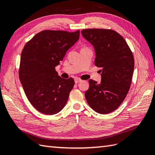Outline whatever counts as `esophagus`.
Masks as SVG:
<instances>
[{"instance_id":"34e87169","label":"esophagus","mask_w":155,"mask_h":155,"mask_svg":"<svg viewBox=\"0 0 155 155\" xmlns=\"http://www.w3.org/2000/svg\"><path fill=\"white\" fill-rule=\"evenodd\" d=\"M81 81H82V80H81L80 78H74V83H75L76 84L80 83V82H81Z\"/></svg>"}]
</instances>
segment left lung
Instances as JSON below:
<instances>
[{
  "mask_svg": "<svg viewBox=\"0 0 155 155\" xmlns=\"http://www.w3.org/2000/svg\"><path fill=\"white\" fill-rule=\"evenodd\" d=\"M81 34L93 46L94 64L101 67V81H88L85 97L97 113L108 114L116 110L129 91L134 71L132 52L123 37L110 29H84Z\"/></svg>",
  "mask_w": 155,
  "mask_h": 155,
  "instance_id": "left-lung-1",
  "label": "left lung"
}]
</instances>
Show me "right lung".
Instances as JSON below:
<instances>
[{"label": "right lung", "instance_id": "add662e5", "mask_svg": "<svg viewBox=\"0 0 155 155\" xmlns=\"http://www.w3.org/2000/svg\"><path fill=\"white\" fill-rule=\"evenodd\" d=\"M79 36V31H43L23 48L19 78L29 102L40 113L57 114L67 104L74 81L61 78L55 67Z\"/></svg>", "mask_w": 155, "mask_h": 155}]
</instances>
